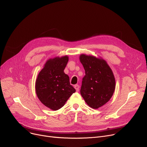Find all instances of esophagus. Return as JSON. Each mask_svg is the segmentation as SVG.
Returning <instances> with one entry per match:
<instances>
[{
	"label": "esophagus",
	"mask_w": 147,
	"mask_h": 147,
	"mask_svg": "<svg viewBox=\"0 0 147 147\" xmlns=\"http://www.w3.org/2000/svg\"><path fill=\"white\" fill-rule=\"evenodd\" d=\"M74 87L76 89V91H79V85L76 84V85H74Z\"/></svg>",
	"instance_id": "34e87169"
}]
</instances>
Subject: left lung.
<instances>
[{
  "label": "left lung",
  "mask_w": 147,
  "mask_h": 147,
  "mask_svg": "<svg viewBox=\"0 0 147 147\" xmlns=\"http://www.w3.org/2000/svg\"><path fill=\"white\" fill-rule=\"evenodd\" d=\"M80 61L85 71L80 94L87 105L97 109L113 95L116 81L113 71L104 59L82 54Z\"/></svg>",
  "instance_id": "left-lung-1"
}]
</instances>
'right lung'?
Instances as JSON below:
<instances>
[{
    "label": "right lung",
    "instance_id": "add662e5",
    "mask_svg": "<svg viewBox=\"0 0 147 147\" xmlns=\"http://www.w3.org/2000/svg\"><path fill=\"white\" fill-rule=\"evenodd\" d=\"M68 62V56L49 59L36 80L37 97L52 110L61 108L76 91L70 85L69 76L63 71Z\"/></svg>",
    "mask_w": 147,
    "mask_h": 147
}]
</instances>
